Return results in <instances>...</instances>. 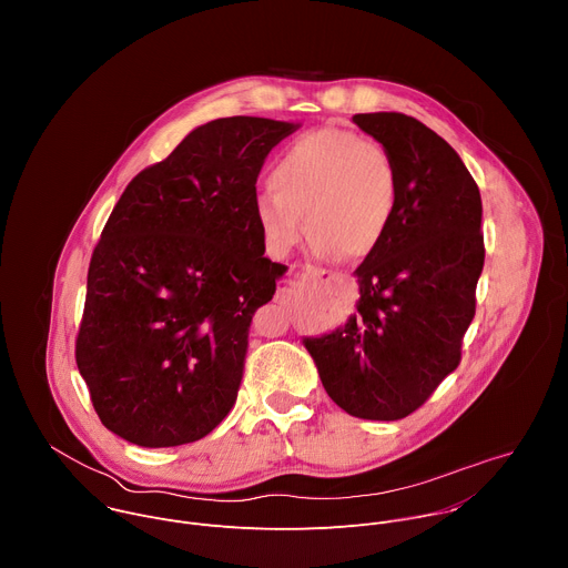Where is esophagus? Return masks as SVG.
Returning <instances> with one entry per match:
<instances>
[{"label":"esophagus","mask_w":568,"mask_h":568,"mask_svg":"<svg viewBox=\"0 0 568 568\" xmlns=\"http://www.w3.org/2000/svg\"><path fill=\"white\" fill-rule=\"evenodd\" d=\"M303 278H310V281L323 283V285H339V283H342V278H339L337 274L326 272V270H314V267H307V270H305V274H303ZM276 298L285 303V298H290L287 290H278V292H276Z\"/></svg>","instance_id":"34e87169"}]
</instances>
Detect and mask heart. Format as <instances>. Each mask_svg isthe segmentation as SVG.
Instances as JSON below:
<instances>
[{"label":"heart","mask_w":568,"mask_h":568,"mask_svg":"<svg viewBox=\"0 0 568 568\" xmlns=\"http://www.w3.org/2000/svg\"><path fill=\"white\" fill-rule=\"evenodd\" d=\"M254 197L252 215L270 256L285 258L307 231L316 256L364 258L388 233L399 180L390 152L348 130L321 128L290 143ZM306 220H302V215Z\"/></svg>","instance_id":"1"}]
</instances>
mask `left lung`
<instances>
[{"instance_id":"8db88e82","label":"left lung","mask_w":568,"mask_h":568,"mask_svg":"<svg viewBox=\"0 0 568 568\" xmlns=\"http://www.w3.org/2000/svg\"><path fill=\"white\" fill-rule=\"evenodd\" d=\"M397 169L399 193L382 245L357 267V312L303 337L323 388L346 414L399 420L458 366L483 272L480 193L458 152L418 119L355 114Z\"/></svg>"}]
</instances>
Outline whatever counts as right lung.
Wrapping results in <instances>:
<instances>
[{"mask_svg": "<svg viewBox=\"0 0 568 568\" xmlns=\"http://www.w3.org/2000/svg\"><path fill=\"white\" fill-rule=\"evenodd\" d=\"M298 125L204 123L116 202L90 263L75 364L123 440L195 443L235 404L252 316L287 272L263 256L256 180Z\"/></svg>", "mask_w": 568, "mask_h": 568, "instance_id": "add662e5", "label": "right lung"}]
</instances>
